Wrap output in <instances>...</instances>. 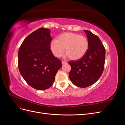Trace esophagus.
Returning a JSON list of instances; mask_svg holds the SVG:
<instances>
[{
    "label": "esophagus",
    "instance_id": "obj_1",
    "mask_svg": "<svg viewBox=\"0 0 125 125\" xmlns=\"http://www.w3.org/2000/svg\"><path fill=\"white\" fill-rule=\"evenodd\" d=\"M62 65H65V64H66L67 63V62H65V61H62Z\"/></svg>",
    "mask_w": 125,
    "mask_h": 125
}]
</instances>
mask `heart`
I'll return each instance as SVG.
<instances>
[{
    "mask_svg": "<svg viewBox=\"0 0 125 125\" xmlns=\"http://www.w3.org/2000/svg\"><path fill=\"white\" fill-rule=\"evenodd\" d=\"M88 48L89 42L86 37L73 33L62 34L57 40H52L50 43V49L55 57H61L65 48V53L71 60L82 58Z\"/></svg>",
    "mask_w": 125,
    "mask_h": 125,
    "instance_id": "obj_1",
    "label": "heart"
}]
</instances>
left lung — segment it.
<instances>
[{
  "label": "left lung",
  "instance_id": "1",
  "mask_svg": "<svg viewBox=\"0 0 125 125\" xmlns=\"http://www.w3.org/2000/svg\"><path fill=\"white\" fill-rule=\"evenodd\" d=\"M84 31L89 42L88 51L80 59L69 62V78L80 88H86L98 80L103 72L105 59V49L99 37L88 30Z\"/></svg>",
  "mask_w": 125,
  "mask_h": 125
}]
</instances>
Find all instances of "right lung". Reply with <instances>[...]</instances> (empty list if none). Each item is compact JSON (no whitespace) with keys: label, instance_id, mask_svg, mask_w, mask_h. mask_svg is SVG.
Masks as SVG:
<instances>
[{"label":"right lung","instance_id":"add662e5","mask_svg":"<svg viewBox=\"0 0 125 125\" xmlns=\"http://www.w3.org/2000/svg\"><path fill=\"white\" fill-rule=\"evenodd\" d=\"M50 30L41 28L24 39L18 52V67L26 83L34 89L46 90L52 85L62 61L52 54Z\"/></svg>","mask_w":125,"mask_h":125}]
</instances>
